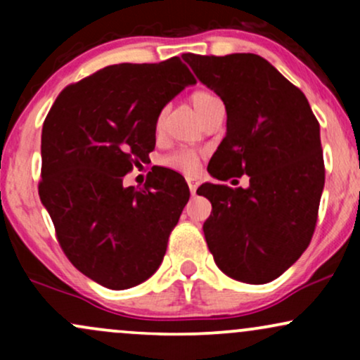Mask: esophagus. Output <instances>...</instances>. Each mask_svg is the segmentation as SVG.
<instances>
[{"instance_id":"1","label":"esophagus","mask_w":360,"mask_h":360,"mask_svg":"<svg viewBox=\"0 0 360 360\" xmlns=\"http://www.w3.org/2000/svg\"><path fill=\"white\" fill-rule=\"evenodd\" d=\"M188 186H189V191H191V194H196V189L198 186H200V181L196 179V177H188Z\"/></svg>"}]
</instances>
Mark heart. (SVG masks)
I'll use <instances>...</instances> for the list:
<instances>
[{
    "label": "heart",
    "mask_w": 360,
    "mask_h": 360,
    "mask_svg": "<svg viewBox=\"0 0 360 360\" xmlns=\"http://www.w3.org/2000/svg\"><path fill=\"white\" fill-rule=\"evenodd\" d=\"M191 103L194 110L198 111V115L203 117L206 111L212 108V106L217 105V103H220V100H218L217 94H213L212 91L196 89L194 93H191ZM162 118H164V113H160L159 118H157V128H160V125H162ZM198 159H200V157H198V152L191 150V148H184V150H179L176 152V154L166 157L164 162H166L167 166L179 169V171L194 172L198 169Z\"/></svg>",
    "instance_id": "obj_1"
}]
</instances>
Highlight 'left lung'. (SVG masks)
I'll use <instances>...</instances> for the list:
<instances>
[{
    "label": "left lung",
    "instance_id": "left-lung-1",
    "mask_svg": "<svg viewBox=\"0 0 360 360\" xmlns=\"http://www.w3.org/2000/svg\"><path fill=\"white\" fill-rule=\"evenodd\" d=\"M183 59L221 98L226 135L208 164L220 181L249 176V188L205 183L212 214L203 232L230 278L271 283L301 257L315 232L325 186L320 123L301 89L255 53Z\"/></svg>",
    "mask_w": 360,
    "mask_h": 360
}]
</instances>
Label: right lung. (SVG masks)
<instances>
[{
  "label": "right lung",
  "mask_w": 360,
  "mask_h": 360,
  "mask_svg": "<svg viewBox=\"0 0 360 360\" xmlns=\"http://www.w3.org/2000/svg\"><path fill=\"white\" fill-rule=\"evenodd\" d=\"M194 82L179 57L108 65L62 89L45 118L40 201L72 266L101 286L134 288L162 262L188 184L166 167L140 189L123 176L148 159L160 111Z\"/></svg>",
  "instance_id": "add662e5"
}]
</instances>
